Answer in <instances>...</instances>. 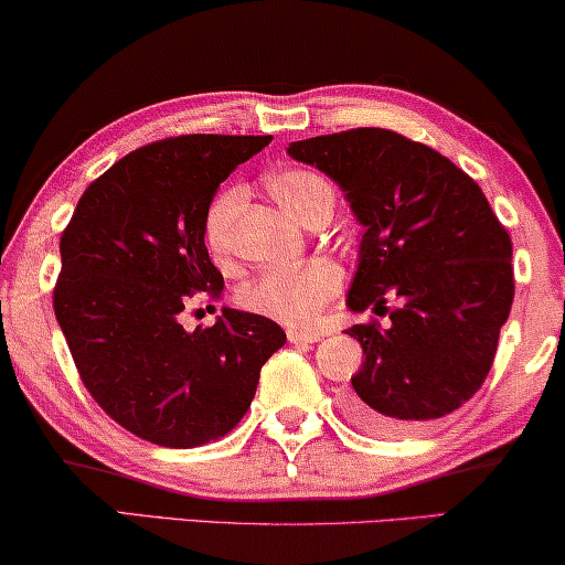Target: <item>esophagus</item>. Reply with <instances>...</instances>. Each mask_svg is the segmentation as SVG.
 I'll use <instances>...</instances> for the list:
<instances>
[{"mask_svg":"<svg viewBox=\"0 0 565 565\" xmlns=\"http://www.w3.org/2000/svg\"><path fill=\"white\" fill-rule=\"evenodd\" d=\"M285 334H288L292 344H313V342H319V339H321V334H316V331L298 329V327H290L288 331H285Z\"/></svg>","mask_w":565,"mask_h":565,"instance_id":"obj_1","label":"esophagus"}]
</instances>
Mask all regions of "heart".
<instances>
[{"label":"heart","mask_w":565,"mask_h":565,"mask_svg":"<svg viewBox=\"0 0 565 565\" xmlns=\"http://www.w3.org/2000/svg\"><path fill=\"white\" fill-rule=\"evenodd\" d=\"M269 195L290 218L306 223L319 207L334 205L331 184L308 169H282L267 180ZM246 200L244 188L231 184L211 200L203 221V236L211 257L226 265L231 257V226ZM342 288V273L334 262L311 259L288 269H267L242 292V303L254 313L282 323H311Z\"/></svg>","instance_id":"obj_1"}]
</instances>
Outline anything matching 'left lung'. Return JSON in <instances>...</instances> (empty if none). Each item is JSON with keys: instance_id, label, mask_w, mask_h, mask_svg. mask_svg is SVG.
Segmentation results:
<instances>
[{"instance_id": "8db88e82", "label": "left lung", "mask_w": 565, "mask_h": 565, "mask_svg": "<svg viewBox=\"0 0 565 565\" xmlns=\"http://www.w3.org/2000/svg\"><path fill=\"white\" fill-rule=\"evenodd\" d=\"M342 188L365 234L350 311L365 362L342 408L373 435L443 419L481 388L514 300L512 238L470 177L429 146L385 128H354L288 146ZM393 297L399 308L388 312Z\"/></svg>"}]
</instances>
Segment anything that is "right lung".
<instances>
[{
    "label": "right lung",
    "instance_id": "right-lung-1",
    "mask_svg": "<svg viewBox=\"0 0 565 565\" xmlns=\"http://www.w3.org/2000/svg\"><path fill=\"white\" fill-rule=\"evenodd\" d=\"M273 136L192 134L141 146L84 190L61 234L53 311L92 398L136 437L188 450L228 435L285 344L265 316L221 308L188 331L190 298H221L203 221L221 182Z\"/></svg>",
    "mask_w": 565,
    "mask_h": 565
}]
</instances>
